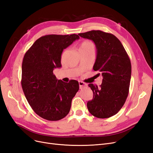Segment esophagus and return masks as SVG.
I'll use <instances>...</instances> for the list:
<instances>
[{
	"label": "esophagus",
	"mask_w": 153,
	"mask_h": 153,
	"mask_svg": "<svg viewBox=\"0 0 153 153\" xmlns=\"http://www.w3.org/2000/svg\"><path fill=\"white\" fill-rule=\"evenodd\" d=\"M78 84H79V86H80V89H82V88H83L84 87H86L87 86V84H85V83L83 82H81V81L78 82Z\"/></svg>",
	"instance_id": "1"
}]
</instances>
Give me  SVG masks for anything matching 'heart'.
I'll list each match as a JSON object with an SVG mask.
<instances>
[{"instance_id": "obj_1", "label": "heart", "mask_w": 153, "mask_h": 153, "mask_svg": "<svg viewBox=\"0 0 153 153\" xmlns=\"http://www.w3.org/2000/svg\"><path fill=\"white\" fill-rule=\"evenodd\" d=\"M79 50H95V45L93 42L89 40L83 41L80 44Z\"/></svg>"}]
</instances>
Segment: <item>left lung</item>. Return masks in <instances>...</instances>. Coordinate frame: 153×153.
<instances>
[{
    "label": "left lung",
    "mask_w": 153,
    "mask_h": 153,
    "mask_svg": "<svg viewBox=\"0 0 153 153\" xmlns=\"http://www.w3.org/2000/svg\"><path fill=\"white\" fill-rule=\"evenodd\" d=\"M78 35L94 41L97 57L93 69L103 76L100 87L89 84L93 98L87 102V108L96 117H110L121 109L128 96L130 59L121 41L112 34L93 30Z\"/></svg>",
    "instance_id": "8db88e82"
}]
</instances>
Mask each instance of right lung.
Returning a JSON list of instances; mask_svg holds the SVG:
<instances>
[{
  "instance_id": "1",
  "label": "right lung",
  "mask_w": 153,
  "mask_h": 153,
  "mask_svg": "<svg viewBox=\"0 0 153 153\" xmlns=\"http://www.w3.org/2000/svg\"><path fill=\"white\" fill-rule=\"evenodd\" d=\"M79 36L49 34L37 39L23 59L21 84L34 112L48 121H59L69 112L73 97L79 89L78 82L57 80L55 68H61L64 49Z\"/></svg>"
}]
</instances>
